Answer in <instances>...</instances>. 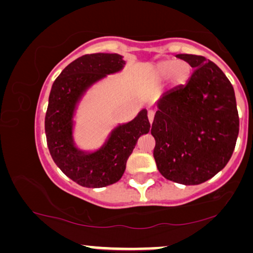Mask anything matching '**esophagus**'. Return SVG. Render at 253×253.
I'll return each instance as SVG.
<instances>
[{
	"instance_id": "1",
	"label": "esophagus",
	"mask_w": 253,
	"mask_h": 253,
	"mask_svg": "<svg viewBox=\"0 0 253 253\" xmlns=\"http://www.w3.org/2000/svg\"><path fill=\"white\" fill-rule=\"evenodd\" d=\"M154 117H155V112L154 111H149L148 112V119H149V123L152 124V120H154Z\"/></svg>"
}]
</instances>
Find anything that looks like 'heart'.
<instances>
[{"label":"heart","instance_id":"b5f03b06","mask_svg":"<svg viewBox=\"0 0 253 253\" xmlns=\"http://www.w3.org/2000/svg\"><path fill=\"white\" fill-rule=\"evenodd\" d=\"M191 74V66L186 62H179L176 59H166L158 63L155 67V80L165 81L169 78L172 86H182L187 83Z\"/></svg>","mask_w":253,"mask_h":253}]
</instances>
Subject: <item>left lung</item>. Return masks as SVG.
<instances>
[{
    "mask_svg": "<svg viewBox=\"0 0 253 253\" xmlns=\"http://www.w3.org/2000/svg\"><path fill=\"white\" fill-rule=\"evenodd\" d=\"M195 71L183 86L157 102L151 135L162 175L194 186L219 173L236 144L238 113L234 88L225 73L203 56L179 54Z\"/></svg>",
    "mask_w": 253,
    "mask_h": 253,
    "instance_id": "obj_1",
    "label": "left lung"
}]
</instances>
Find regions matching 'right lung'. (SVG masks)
Listing matches in <instances>:
<instances>
[{"label":"right lung","mask_w":253,"mask_h":253,"mask_svg":"<svg viewBox=\"0 0 253 253\" xmlns=\"http://www.w3.org/2000/svg\"><path fill=\"white\" fill-rule=\"evenodd\" d=\"M125 64L118 54L84 55L52 84L44 119L49 151L60 170L83 187L102 188L122 179L138 137L150 130L148 112L142 109L133 120L113 128L97 150H83L74 142L73 118L84 95L106 76L120 72Z\"/></svg>","instance_id":"right-lung-1"}]
</instances>
